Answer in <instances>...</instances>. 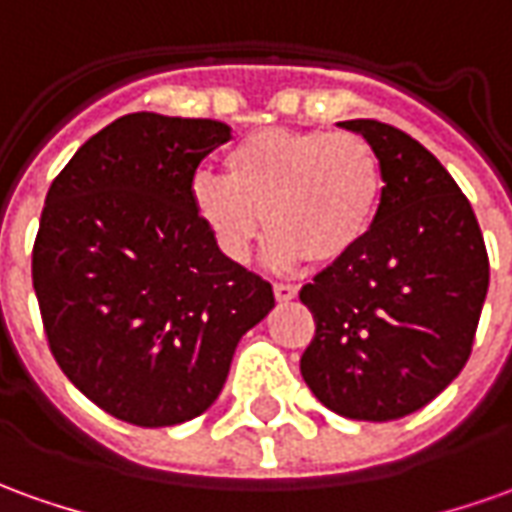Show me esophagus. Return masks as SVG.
Masks as SVG:
<instances>
[{
    "mask_svg": "<svg viewBox=\"0 0 512 512\" xmlns=\"http://www.w3.org/2000/svg\"><path fill=\"white\" fill-rule=\"evenodd\" d=\"M274 297L280 302L294 300V297H297V288L291 283H274Z\"/></svg>",
    "mask_w": 512,
    "mask_h": 512,
    "instance_id": "1",
    "label": "esophagus"
}]
</instances>
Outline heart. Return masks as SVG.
<instances>
[{"instance_id":"b5f03b06","label":"heart","mask_w":512,"mask_h":512,"mask_svg":"<svg viewBox=\"0 0 512 512\" xmlns=\"http://www.w3.org/2000/svg\"><path fill=\"white\" fill-rule=\"evenodd\" d=\"M227 176L198 173L190 201L232 260H246L269 227L271 260L330 266L370 238L384 204V162L358 134L269 128L224 156Z\"/></svg>"}]
</instances>
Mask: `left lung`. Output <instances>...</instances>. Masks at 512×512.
Here are the masks:
<instances>
[{
	"instance_id": "obj_1",
	"label": "left lung",
	"mask_w": 512,
	"mask_h": 512,
	"mask_svg": "<svg viewBox=\"0 0 512 512\" xmlns=\"http://www.w3.org/2000/svg\"><path fill=\"white\" fill-rule=\"evenodd\" d=\"M384 162V204L370 238L302 285L316 333L300 373L350 420H398L434 401L474 347L490 263L462 190L401 128L344 120Z\"/></svg>"
}]
</instances>
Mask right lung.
<instances>
[{
  "mask_svg": "<svg viewBox=\"0 0 512 512\" xmlns=\"http://www.w3.org/2000/svg\"><path fill=\"white\" fill-rule=\"evenodd\" d=\"M232 139L218 120L125 114L52 179L33 288L58 367L117 420L159 429L207 412L235 347L274 308L260 274L198 221L190 184Z\"/></svg>",
  "mask_w": 512,
  "mask_h": 512,
  "instance_id": "obj_1",
  "label": "right lung"
}]
</instances>
